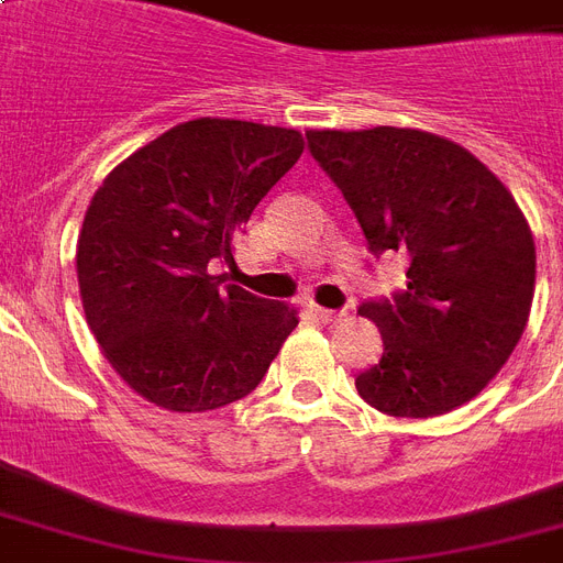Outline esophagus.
Instances as JSON below:
<instances>
[{
  "mask_svg": "<svg viewBox=\"0 0 563 563\" xmlns=\"http://www.w3.org/2000/svg\"><path fill=\"white\" fill-rule=\"evenodd\" d=\"M312 312H316L321 321H342V318H347V309H327V307H312Z\"/></svg>",
  "mask_w": 563,
  "mask_h": 563,
  "instance_id": "34e87169",
  "label": "esophagus"
}]
</instances>
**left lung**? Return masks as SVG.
<instances>
[{
	"instance_id": "8db88e82",
	"label": "left lung",
	"mask_w": 563,
	"mask_h": 563,
	"mask_svg": "<svg viewBox=\"0 0 563 563\" xmlns=\"http://www.w3.org/2000/svg\"><path fill=\"white\" fill-rule=\"evenodd\" d=\"M307 145L371 254L409 256L406 289L360 307L383 333V360L356 376L360 397L394 418L459 409L529 321L534 239L523 212L485 163L427 131H307Z\"/></svg>"
}]
</instances>
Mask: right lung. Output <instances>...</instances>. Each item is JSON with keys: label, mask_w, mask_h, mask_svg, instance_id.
<instances>
[{"label": "right lung", "mask_w": 563, "mask_h": 563, "mask_svg": "<svg viewBox=\"0 0 563 563\" xmlns=\"http://www.w3.org/2000/svg\"><path fill=\"white\" fill-rule=\"evenodd\" d=\"M291 128L192 119L143 145L92 195L78 286L96 342L136 394L172 411L221 409L263 383L298 312L210 274L298 163Z\"/></svg>", "instance_id": "right-lung-1"}]
</instances>
